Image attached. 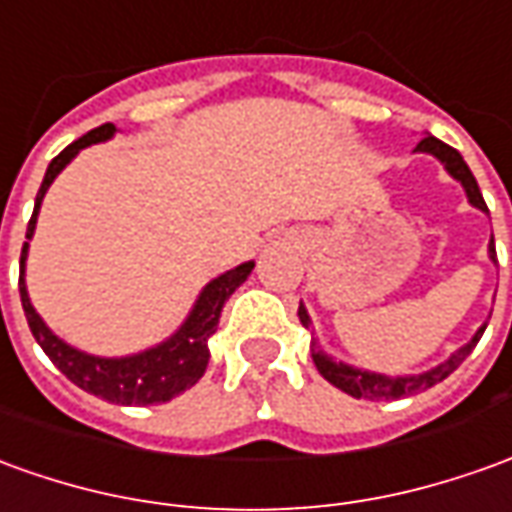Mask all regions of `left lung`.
I'll return each instance as SVG.
<instances>
[{"label":"left lung","instance_id":"left-lung-1","mask_svg":"<svg viewBox=\"0 0 512 512\" xmlns=\"http://www.w3.org/2000/svg\"><path fill=\"white\" fill-rule=\"evenodd\" d=\"M418 153H429L438 158L440 164L446 167L454 181L463 183L465 195H468V203L471 206H477L479 211H488L485 206V200H482V192H479L477 178L471 175V169L463 161V155L457 153L454 147L449 144H443L435 136H424L418 147H415ZM491 259L496 262V248H493V239H491ZM298 317H301V323L309 329L312 326V320L306 315V309H303V303L298 306ZM488 326V323H485ZM485 326H479V331L471 337V343H465L460 351H454L446 362H440L438 368L426 370V373H418V376H384V373H370V370L354 368V365H345V362H334L329 354H323L320 348H312V359H315L317 370H320V376L331 382L334 387H340L343 393L354 398H370V401H390V398H404V396H415V393H421L426 387H435L438 382H443L449 373L463 365V359L474 351V345L479 343V337H482V331Z\"/></svg>","mask_w":512,"mask_h":512}]
</instances>
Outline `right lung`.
<instances>
[{
	"mask_svg": "<svg viewBox=\"0 0 512 512\" xmlns=\"http://www.w3.org/2000/svg\"><path fill=\"white\" fill-rule=\"evenodd\" d=\"M116 133L111 122H105L100 128L88 130L86 136H80L77 142H72L63 153L52 158V164L47 167L44 183L35 195V209L33 217L27 222V239H33L35 234V220H38V209H41V200L47 195L49 183L58 178L74 155L80 153L88 144L105 142ZM27 250L30 242H24L21 248V270H19V292H21V306H24V315L30 323L35 343L44 348L55 368L61 370L63 376L74 382L80 390H86L91 396H100L111 404H136V407H147V404H164L169 398L181 396L183 390H189L197 379L206 373L209 365V337L217 331L220 323V312L225 301L234 295V290L250 276L253 262H245L222 273L214 281H209L200 298L192 306L189 317L183 320V326L169 340L158 343L155 348H147L142 354H133V357H94L86 351H77L69 343H63L58 334H52L49 326L41 320V315L33 309L30 295H27V284H24V262H27Z\"/></svg>",
	"mask_w": 512,
	"mask_h": 512,
	"instance_id": "add662e5",
	"label": "right lung"
}]
</instances>
